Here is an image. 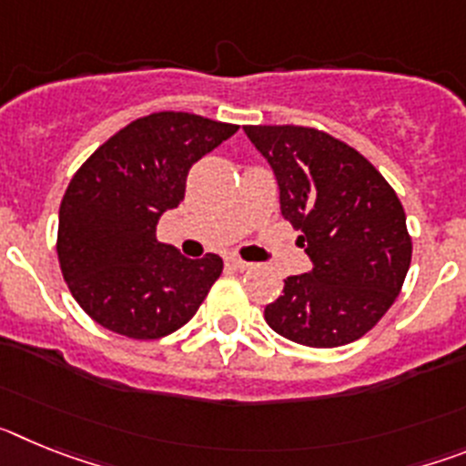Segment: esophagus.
Here are the masks:
<instances>
[{"label": "esophagus", "mask_w": 466, "mask_h": 466, "mask_svg": "<svg viewBox=\"0 0 466 466\" xmlns=\"http://www.w3.org/2000/svg\"><path fill=\"white\" fill-rule=\"evenodd\" d=\"M226 263H228L230 268H236V270H247V268H252V263L242 261L240 257H228V258H226Z\"/></svg>", "instance_id": "obj_1"}]
</instances>
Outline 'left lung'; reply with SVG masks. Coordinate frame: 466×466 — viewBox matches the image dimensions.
<instances>
[{"label": "left lung", "mask_w": 466, "mask_h": 466, "mask_svg": "<svg viewBox=\"0 0 466 466\" xmlns=\"http://www.w3.org/2000/svg\"><path fill=\"white\" fill-rule=\"evenodd\" d=\"M279 187L282 217L312 261L266 306L273 331L308 348H339L371 331L409 273L406 212L385 177L350 144L306 126H245Z\"/></svg>", "instance_id": "8db88e82"}]
</instances>
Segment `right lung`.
<instances>
[{
	"label": "right lung",
	"mask_w": 466,
	"mask_h": 466,
	"mask_svg": "<svg viewBox=\"0 0 466 466\" xmlns=\"http://www.w3.org/2000/svg\"><path fill=\"white\" fill-rule=\"evenodd\" d=\"M238 133L233 123L154 111L88 156L60 203L57 261L86 315L126 339H163L196 315L224 270L217 254L184 258L158 242L160 214L184 200L196 160Z\"/></svg>",
	"instance_id": "1"
}]
</instances>
